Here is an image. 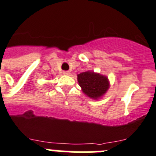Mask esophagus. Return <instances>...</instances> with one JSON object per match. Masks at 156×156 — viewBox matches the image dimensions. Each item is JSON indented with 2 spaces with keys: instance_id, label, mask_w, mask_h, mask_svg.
I'll list each match as a JSON object with an SVG mask.
<instances>
[{
  "instance_id": "esophagus-1",
  "label": "esophagus",
  "mask_w": 156,
  "mask_h": 156,
  "mask_svg": "<svg viewBox=\"0 0 156 156\" xmlns=\"http://www.w3.org/2000/svg\"><path fill=\"white\" fill-rule=\"evenodd\" d=\"M63 74H65V75H69L70 72L69 71H63Z\"/></svg>"
}]
</instances>
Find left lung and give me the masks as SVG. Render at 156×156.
Returning a JSON list of instances; mask_svg holds the SVG:
<instances>
[{"mask_svg": "<svg viewBox=\"0 0 156 156\" xmlns=\"http://www.w3.org/2000/svg\"><path fill=\"white\" fill-rule=\"evenodd\" d=\"M77 80L83 93L91 98H98L108 89V78L94 72L81 73Z\"/></svg>", "mask_w": 156, "mask_h": 156, "instance_id": "left-lung-1", "label": "left lung"}]
</instances>
